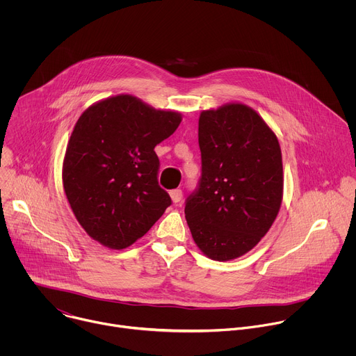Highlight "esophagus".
I'll return each instance as SVG.
<instances>
[{
	"instance_id": "1",
	"label": "esophagus",
	"mask_w": 356,
	"mask_h": 356,
	"mask_svg": "<svg viewBox=\"0 0 356 356\" xmlns=\"http://www.w3.org/2000/svg\"><path fill=\"white\" fill-rule=\"evenodd\" d=\"M170 198H172V201L175 202H180L181 201V198H183V193H181V190L180 188H176V190H172L170 191Z\"/></svg>"
}]
</instances>
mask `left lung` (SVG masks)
<instances>
[{
  "label": "left lung",
  "mask_w": 356,
  "mask_h": 356,
  "mask_svg": "<svg viewBox=\"0 0 356 356\" xmlns=\"http://www.w3.org/2000/svg\"><path fill=\"white\" fill-rule=\"evenodd\" d=\"M201 180L186 202L191 236L213 261L236 259L268 234L283 200L279 139L253 108L228 103L198 118Z\"/></svg>",
  "instance_id": "left-lung-1"
}]
</instances>
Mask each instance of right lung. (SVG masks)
<instances>
[{
	"mask_svg": "<svg viewBox=\"0 0 356 356\" xmlns=\"http://www.w3.org/2000/svg\"><path fill=\"white\" fill-rule=\"evenodd\" d=\"M181 118L132 94L99 99L79 117L62 179L70 209L90 238L125 249L163 216L172 200L158 184L155 146Z\"/></svg>",
	"mask_w": 356,
	"mask_h": 356,
	"instance_id": "1",
	"label": "right lung"
}]
</instances>
